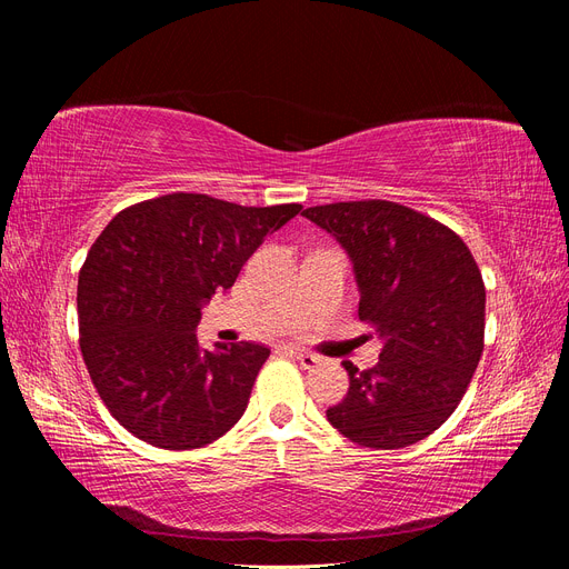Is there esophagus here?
<instances>
[{
	"mask_svg": "<svg viewBox=\"0 0 569 569\" xmlns=\"http://www.w3.org/2000/svg\"><path fill=\"white\" fill-rule=\"evenodd\" d=\"M287 351H289L291 356H295V358L299 360V363H301L303 368H308V370L316 368V366L320 363V356L313 353V351H306V349H301V347H287Z\"/></svg>",
	"mask_w": 569,
	"mask_h": 569,
	"instance_id": "esophagus-1",
	"label": "esophagus"
}]
</instances>
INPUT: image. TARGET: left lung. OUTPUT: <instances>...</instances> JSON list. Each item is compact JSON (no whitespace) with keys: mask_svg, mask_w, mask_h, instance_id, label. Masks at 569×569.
Returning <instances> with one entry per match:
<instances>
[{"mask_svg":"<svg viewBox=\"0 0 569 569\" xmlns=\"http://www.w3.org/2000/svg\"><path fill=\"white\" fill-rule=\"evenodd\" d=\"M303 216L351 256L358 318L385 341L375 368L343 360L349 391L327 420L366 449L418 443L451 418L485 351L475 256L443 222L396 201H337Z\"/></svg>","mask_w":569,"mask_h":569,"instance_id":"left-lung-1","label":"left lung"}]
</instances>
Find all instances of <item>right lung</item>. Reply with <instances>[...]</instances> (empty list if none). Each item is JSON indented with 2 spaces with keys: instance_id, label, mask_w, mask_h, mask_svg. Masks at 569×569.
Returning <instances> with one entry per match:
<instances>
[{
  "instance_id": "1",
  "label": "right lung",
  "mask_w": 569,
  "mask_h": 569,
  "mask_svg": "<svg viewBox=\"0 0 569 569\" xmlns=\"http://www.w3.org/2000/svg\"><path fill=\"white\" fill-rule=\"evenodd\" d=\"M301 209L173 192L128 206L97 237L78 278L80 351L132 437L166 451L201 449L244 416L270 349H203L201 306Z\"/></svg>"
}]
</instances>
